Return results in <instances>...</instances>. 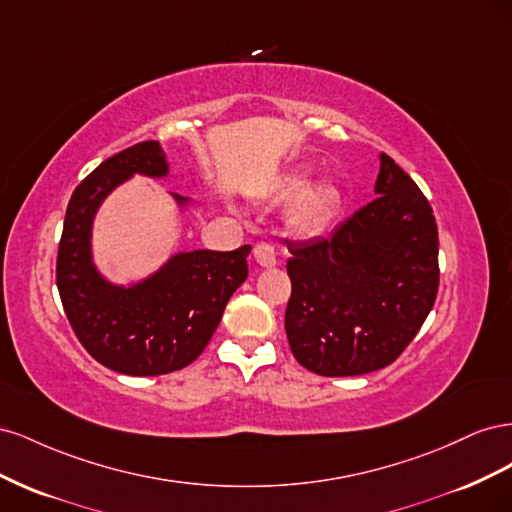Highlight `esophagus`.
Listing matches in <instances>:
<instances>
[{
    "label": "esophagus",
    "mask_w": 512,
    "mask_h": 512,
    "mask_svg": "<svg viewBox=\"0 0 512 512\" xmlns=\"http://www.w3.org/2000/svg\"><path fill=\"white\" fill-rule=\"evenodd\" d=\"M254 258L260 267L265 269H271L277 265V256H275V250L269 245V243H258L254 247Z\"/></svg>",
    "instance_id": "esophagus-1"
}]
</instances>
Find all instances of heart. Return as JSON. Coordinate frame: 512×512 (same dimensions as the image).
Instances as JSON below:
<instances>
[{"mask_svg":"<svg viewBox=\"0 0 512 512\" xmlns=\"http://www.w3.org/2000/svg\"><path fill=\"white\" fill-rule=\"evenodd\" d=\"M309 181H312L309 170H294L277 179L267 192V200L273 205H284L300 196L288 213V228L301 237H314L322 232L342 205V190L337 183L320 181L307 188Z\"/></svg>","mask_w":512,"mask_h":512,"instance_id":"obj_1","label":"heart"}]
</instances>
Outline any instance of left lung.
<instances>
[{
    "instance_id": "obj_1",
    "label": "left lung",
    "mask_w": 512,
    "mask_h": 512,
    "mask_svg": "<svg viewBox=\"0 0 512 512\" xmlns=\"http://www.w3.org/2000/svg\"><path fill=\"white\" fill-rule=\"evenodd\" d=\"M374 194L329 239L288 243V344L318 376L391 365L436 303L438 226L427 198L386 153Z\"/></svg>"
}]
</instances>
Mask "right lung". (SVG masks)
Instances as JSON below:
<instances>
[{"label": "right lung", "instance_id": "obj_1", "mask_svg": "<svg viewBox=\"0 0 512 512\" xmlns=\"http://www.w3.org/2000/svg\"><path fill=\"white\" fill-rule=\"evenodd\" d=\"M134 175H170L158 141L115 153L74 190L59 241L57 290L76 337L98 363L126 376H162L205 350L232 292L245 282L252 245L177 252L141 280L111 282L94 260V220L111 192ZM170 196L179 211L196 205Z\"/></svg>", "mask_w": 512, "mask_h": 512}]
</instances>
